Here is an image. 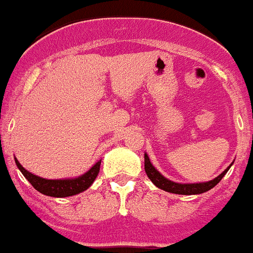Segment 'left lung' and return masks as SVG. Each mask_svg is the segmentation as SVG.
Returning <instances> with one entry per match:
<instances>
[{
  "label": "left lung",
  "mask_w": 253,
  "mask_h": 253,
  "mask_svg": "<svg viewBox=\"0 0 253 253\" xmlns=\"http://www.w3.org/2000/svg\"><path fill=\"white\" fill-rule=\"evenodd\" d=\"M229 167H228L225 171H223L218 177L209 181V182H202V184H177V182H173V181H169L167 180L166 177H163L160 172L154 169L153 165H152L151 161H149L148 156L144 154V169H146L147 176L149 177V180H151L156 186L165 190L167 193L180 194V195H196V194L205 193L208 190L213 189V187L218 184L219 181L222 180L223 176L227 173Z\"/></svg>",
  "instance_id": "1"
}]
</instances>
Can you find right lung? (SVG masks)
I'll return each instance as SVG.
<instances>
[{
	"mask_svg": "<svg viewBox=\"0 0 253 253\" xmlns=\"http://www.w3.org/2000/svg\"><path fill=\"white\" fill-rule=\"evenodd\" d=\"M15 162H16L20 171L22 172V175L25 176L26 180L33 185L35 190H38L39 193L44 194V195L53 196V198H67V196L76 195V194H80L88 189L95 181L96 176L99 175L100 165H101V161H99L84 175L77 178H72V180H46V178H42L26 171L16 158H15Z\"/></svg>",
	"mask_w": 253,
	"mask_h": 253,
	"instance_id": "obj_1",
	"label": "right lung"
}]
</instances>
